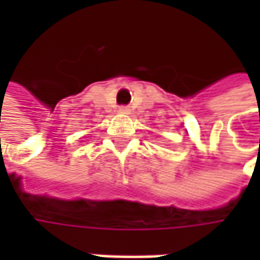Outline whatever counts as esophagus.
<instances>
[{
  "label": "esophagus",
  "mask_w": 260,
  "mask_h": 260,
  "mask_svg": "<svg viewBox=\"0 0 260 260\" xmlns=\"http://www.w3.org/2000/svg\"><path fill=\"white\" fill-rule=\"evenodd\" d=\"M118 113H120V114H130V108H128L127 105H121V107L118 108Z\"/></svg>",
  "instance_id": "esophagus-1"
}]
</instances>
